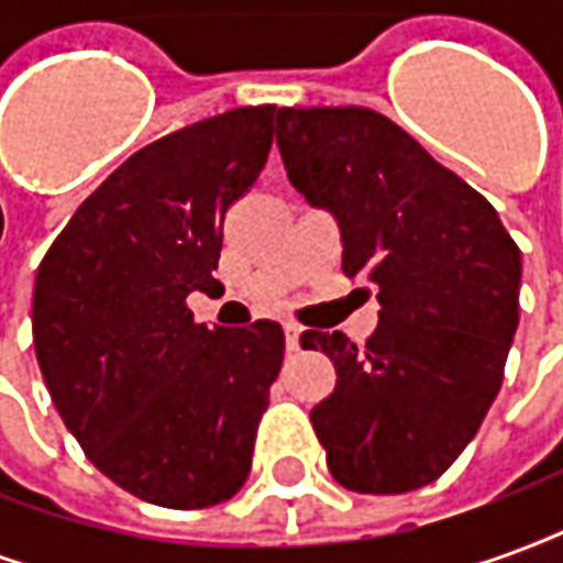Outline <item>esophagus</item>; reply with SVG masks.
Instances as JSON below:
<instances>
[{
	"label": "esophagus",
	"mask_w": 563,
	"mask_h": 563,
	"mask_svg": "<svg viewBox=\"0 0 563 563\" xmlns=\"http://www.w3.org/2000/svg\"><path fill=\"white\" fill-rule=\"evenodd\" d=\"M286 350L289 353L301 350V325H295V322H286Z\"/></svg>",
	"instance_id": "1"
}]
</instances>
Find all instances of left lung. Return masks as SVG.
Returning a JSON list of instances; mask_svg holds the SVG:
<instances>
[{"mask_svg": "<svg viewBox=\"0 0 563 563\" xmlns=\"http://www.w3.org/2000/svg\"><path fill=\"white\" fill-rule=\"evenodd\" d=\"M289 184L341 229L343 274L374 283L365 346L305 331L338 383L310 410L331 476L362 495L434 483L479 431L519 329L521 253L497 210L367 108H277Z\"/></svg>", "mask_w": 563, "mask_h": 563, "instance_id": "1", "label": "left lung"}]
</instances>
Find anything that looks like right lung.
Instances as JSON below:
<instances>
[{
  "instance_id": "obj_1",
  "label": "right lung",
  "mask_w": 563,
  "mask_h": 563,
  "mask_svg": "<svg viewBox=\"0 0 563 563\" xmlns=\"http://www.w3.org/2000/svg\"><path fill=\"white\" fill-rule=\"evenodd\" d=\"M274 104L234 108L132 153L38 265L32 341L87 459L129 495L201 509L246 483L283 329L192 322L217 286L225 210L256 184Z\"/></svg>"
}]
</instances>
